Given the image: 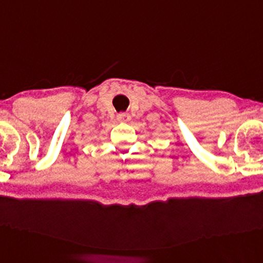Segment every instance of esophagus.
<instances>
[{
    "mask_svg": "<svg viewBox=\"0 0 263 263\" xmlns=\"http://www.w3.org/2000/svg\"><path fill=\"white\" fill-rule=\"evenodd\" d=\"M130 115L128 113H125V112H120L118 113V116H117V119H118L120 123H126V121L130 120Z\"/></svg>",
    "mask_w": 263,
    "mask_h": 263,
    "instance_id": "esophagus-1",
    "label": "esophagus"
}]
</instances>
